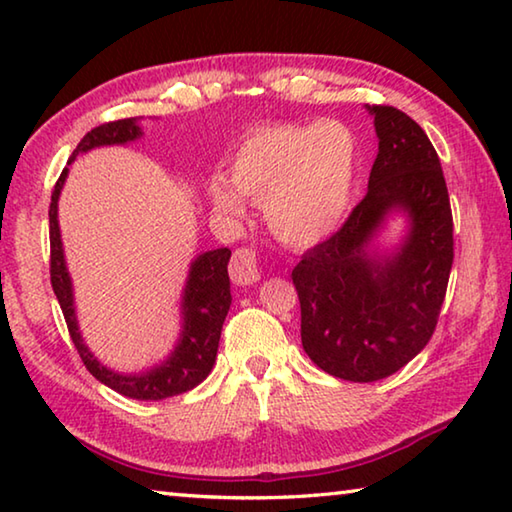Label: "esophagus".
Wrapping results in <instances>:
<instances>
[{
    "mask_svg": "<svg viewBox=\"0 0 512 512\" xmlns=\"http://www.w3.org/2000/svg\"><path fill=\"white\" fill-rule=\"evenodd\" d=\"M230 277L237 287H248L259 280L257 257L250 248H239L230 259Z\"/></svg>",
    "mask_w": 512,
    "mask_h": 512,
    "instance_id": "1",
    "label": "esophagus"
}]
</instances>
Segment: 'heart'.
<instances>
[{"label": "heart", "mask_w": 512, "mask_h": 512, "mask_svg": "<svg viewBox=\"0 0 512 512\" xmlns=\"http://www.w3.org/2000/svg\"><path fill=\"white\" fill-rule=\"evenodd\" d=\"M359 171V140L350 126L325 119L275 124L250 133L232 158V180L214 176L216 212L241 216L244 195L264 205L266 223L291 246L332 237L350 212Z\"/></svg>", "instance_id": "heart-1"}]
</instances>
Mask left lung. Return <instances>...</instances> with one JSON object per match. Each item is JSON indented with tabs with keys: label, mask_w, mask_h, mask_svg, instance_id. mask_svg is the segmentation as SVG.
Listing matches in <instances>:
<instances>
[{
	"label": "left lung",
	"mask_w": 512,
	"mask_h": 512,
	"mask_svg": "<svg viewBox=\"0 0 512 512\" xmlns=\"http://www.w3.org/2000/svg\"><path fill=\"white\" fill-rule=\"evenodd\" d=\"M366 108L379 140L368 194L291 273L302 348L327 375L361 384L393 375L424 350L454 262L452 207L427 133L393 106ZM393 213L405 216V235L379 249Z\"/></svg>",
	"instance_id": "8db88e82"
}]
</instances>
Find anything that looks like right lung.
Instances as JSON below:
<instances>
[{
	"label": "right lung",
	"mask_w": 512,
	"mask_h": 512,
	"mask_svg": "<svg viewBox=\"0 0 512 512\" xmlns=\"http://www.w3.org/2000/svg\"><path fill=\"white\" fill-rule=\"evenodd\" d=\"M142 135L144 133L137 117L101 124L97 128H92V131L83 137L67 164H72L79 153H88L92 149H99V146H119L135 142L140 140ZM67 173L69 169L65 167L63 173H60L54 192H51L49 205L51 287H54L58 305L63 309L69 336H72L85 368H88L101 384H106L119 395L131 397V400L158 402L173 395L192 391V388H196L207 375H210L216 361L221 327L232 302L228 277V262L232 253L228 248H216L192 259V266H189V275L183 289V300H180V334L167 359L158 363V366L142 372H119L103 366L83 341L79 318H76L74 307L72 277H69L67 271L63 239H60L58 198L60 192H63Z\"/></svg>",
	"instance_id": "right-lung-1"
}]
</instances>
